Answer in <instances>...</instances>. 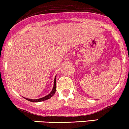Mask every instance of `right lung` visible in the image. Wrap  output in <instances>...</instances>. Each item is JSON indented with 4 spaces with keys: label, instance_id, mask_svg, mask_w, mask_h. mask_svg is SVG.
I'll list each match as a JSON object with an SVG mask.
<instances>
[{
    "label": "right lung",
    "instance_id": "obj_1",
    "mask_svg": "<svg viewBox=\"0 0 129 129\" xmlns=\"http://www.w3.org/2000/svg\"><path fill=\"white\" fill-rule=\"evenodd\" d=\"M55 90H56V77H55V80H54V87H53L52 90L51 92V93H50L49 95H46V96H45V97H43V98H40V99L32 100V99H29V98H25V99L27 100L31 101V102H34H34H40V101L46 100L49 99L50 98L52 97L53 95L55 94Z\"/></svg>",
    "mask_w": 129,
    "mask_h": 129
}]
</instances>
